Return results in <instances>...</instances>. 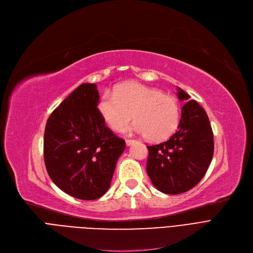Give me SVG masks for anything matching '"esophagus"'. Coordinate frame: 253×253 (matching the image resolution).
I'll list each match as a JSON object with an SVG mask.
<instances>
[{"label": "esophagus", "mask_w": 253, "mask_h": 253, "mask_svg": "<svg viewBox=\"0 0 253 253\" xmlns=\"http://www.w3.org/2000/svg\"><path fill=\"white\" fill-rule=\"evenodd\" d=\"M136 140H134V139H126V144L127 145H131L132 143H134Z\"/></svg>", "instance_id": "obj_1"}]
</instances>
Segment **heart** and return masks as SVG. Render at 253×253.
I'll return each mask as SVG.
<instances>
[{
  "label": "heart",
  "instance_id": "b5f03b06",
  "mask_svg": "<svg viewBox=\"0 0 253 253\" xmlns=\"http://www.w3.org/2000/svg\"><path fill=\"white\" fill-rule=\"evenodd\" d=\"M97 110L113 130H121L134 117L131 131L147 135L154 141L163 140L176 129L179 120L177 101L156 88L136 82L119 85L101 96Z\"/></svg>",
  "mask_w": 253,
  "mask_h": 253
}]
</instances>
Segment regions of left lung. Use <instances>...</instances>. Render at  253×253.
<instances>
[{"instance_id": "obj_1", "label": "left lung", "mask_w": 253, "mask_h": 253, "mask_svg": "<svg viewBox=\"0 0 253 253\" xmlns=\"http://www.w3.org/2000/svg\"><path fill=\"white\" fill-rule=\"evenodd\" d=\"M177 96L184 101L177 131L164 142L148 145V174L159 191L169 195L188 192L200 182L214 151L204 109L179 87Z\"/></svg>"}]
</instances>
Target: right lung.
Here are the masks:
<instances>
[{
  "instance_id": "right-lung-1",
  "label": "right lung",
  "mask_w": 253,
  "mask_h": 253,
  "mask_svg": "<svg viewBox=\"0 0 253 253\" xmlns=\"http://www.w3.org/2000/svg\"><path fill=\"white\" fill-rule=\"evenodd\" d=\"M95 84L80 85L53 111L44 134V160L52 181L64 193L95 200L108 192L125 140L98 113Z\"/></svg>"
}]
</instances>
